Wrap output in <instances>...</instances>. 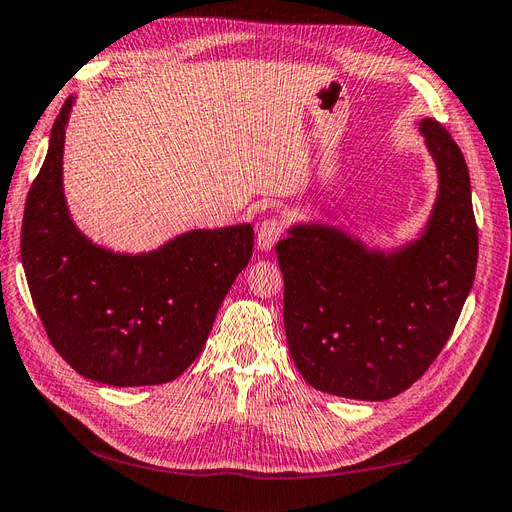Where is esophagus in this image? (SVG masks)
Returning <instances> with one entry per match:
<instances>
[{"mask_svg": "<svg viewBox=\"0 0 512 512\" xmlns=\"http://www.w3.org/2000/svg\"><path fill=\"white\" fill-rule=\"evenodd\" d=\"M282 230H284V224L280 218H269L265 222H260L258 228H256V245L260 252H271L275 243L280 241L282 237Z\"/></svg>", "mask_w": 512, "mask_h": 512, "instance_id": "esophagus-1", "label": "esophagus"}]
</instances>
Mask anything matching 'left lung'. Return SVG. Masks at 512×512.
I'll list each match as a JSON object with an SVG mask.
<instances>
[{"label":"left lung","mask_w":512,"mask_h":512,"mask_svg":"<svg viewBox=\"0 0 512 512\" xmlns=\"http://www.w3.org/2000/svg\"><path fill=\"white\" fill-rule=\"evenodd\" d=\"M418 130L438 194L414 239L380 250L339 226L299 222L275 247L292 361L322 393L382 401L410 389L472 290L478 230L466 160L436 119Z\"/></svg>","instance_id":"left-lung-1"}]
</instances>
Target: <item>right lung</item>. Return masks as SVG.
I'll return each instance as SVG.
<instances>
[{"mask_svg":"<svg viewBox=\"0 0 512 512\" xmlns=\"http://www.w3.org/2000/svg\"><path fill=\"white\" fill-rule=\"evenodd\" d=\"M76 98L53 123L27 194L21 260L55 350L87 380L151 386L179 378L247 267L254 228H198L151 252H115L74 224L64 194V143Z\"/></svg>","mask_w":512,"mask_h":512,"instance_id":"right-lung-1","label":"right lung"}]
</instances>
